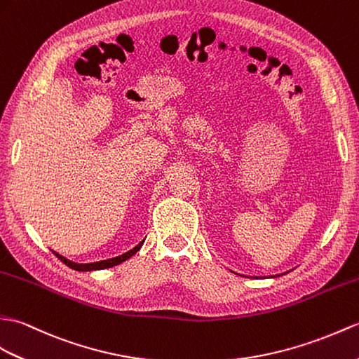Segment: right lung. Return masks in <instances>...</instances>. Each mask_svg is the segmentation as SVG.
I'll return each mask as SVG.
<instances>
[{
  "label": "right lung",
  "instance_id": "add662e5",
  "mask_svg": "<svg viewBox=\"0 0 359 359\" xmlns=\"http://www.w3.org/2000/svg\"><path fill=\"white\" fill-rule=\"evenodd\" d=\"M142 245H144V240L140 241V243L136 246V248H133L131 251H128V252H125V254H122V255H119V257H114V258H108V260H101V262H96V263H86V264H82V263H74V262H70V260H67L65 257H62V255H60V254H56L55 251H53V254L60 258V260L64 263V264H67L69 266V268H72V269H74V271H97V269H107V268H113V266H116V264H121L122 262H125V260H128V258L131 257V255H135L139 249L142 248Z\"/></svg>",
  "mask_w": 359,
  "mask_h": 359
}]
</instances>
